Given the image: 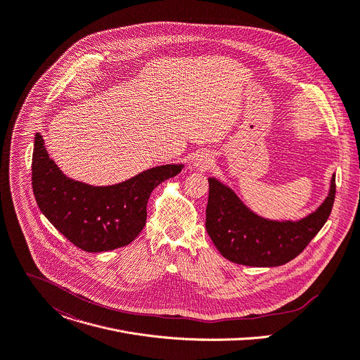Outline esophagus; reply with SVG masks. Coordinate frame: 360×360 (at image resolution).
Returning a JSON list of instances; mask_svg holds the SVG:
<instances>
[{
	"mask_svg": "<svg viewBox=\"0 0 360 360\" xmlns=\"http://www.w3.org/2000/svg\"><path fill=\"white\" fill-rule=\"evenodd\" d=\"M192 167L198 169H210L212 167V158L208 153H197L192 160Z\"/></svg>",
	"mask_w": 360,
	"mask_h": 360,
	"instance_id": "esophagus-1",
	"label": "esophagus"
}]
</instances>
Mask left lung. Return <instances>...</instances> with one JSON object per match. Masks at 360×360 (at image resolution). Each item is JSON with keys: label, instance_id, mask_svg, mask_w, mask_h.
I'll return each instance as SVG.
<instances>
[{"label": "left lung", "instance_id": "left-lung-1", "mask_svg": "<svg viewBox=\"0 0 360 360\" xmlns=\"http://www.w3.org/2000/svg\"><path fill=\"white\" fill-rule=\"evenodd\" d=\"M208 184L207 233L222 257L250 267H277L296 258L328 221L336 195L333 175L328 197L314 212L297 221H277L251 211L219 179L211 176Z\"/></svg>", "mask_w": 360, "mask_h": 360}]
</instances>
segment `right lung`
Here are the masks:
<instances>
[{"label": "right lung", "mask_w": 360, "mask_h": 360, "mask_svg": "<svg viewBox=\"0 0 360 360\" xmlns=\"http://www.w3.org/2000/svg\"><path fill=\"white\" fill-rule=\"evenodd\" d=\"M184 169V163L149 168L123 182L93 186L64 175L40 134L32 150V191L56 230L86 252L124 247L143 230L152 191Z\"/></svg>", "instance_id": "1"}]
</instances>
